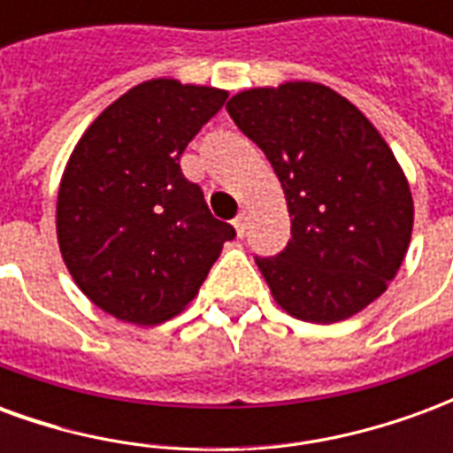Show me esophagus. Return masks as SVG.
Wrapping results in <instances>:
<instances>
[{"instance_id":"obj_1","label":"esophagus","mask_w":453,"mask_h":453,"mask_svg":"<svg viewBox=\"0 0 453 453\" xmlns=\"http://www.w3.org/2000/svg\"><path fill=\"white\" fill-rule=\"evenodd\" d=\"M247 211H240V213H237V218L235 220H233V226H235V230H237V235L242 237L245 235V230H247Z\"/></svg>"}]
</instances>
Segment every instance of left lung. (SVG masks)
Listing matches in <instances>:
<instances>
[{
  "label": "left lung",
  "mask_w": 453,
  "mask_h": 453,
  "mask_svg": "<svg viewBox=\"0 0 453 453\" xmlns=\"http://www.w3.org/2000/svg\"><path fill=\"white\" fill-rule=\"evenodd\" d=\"M226 109L284 188L291 240L281 255L257 257L276 303L318 325L364 311L398 274L412 237V194L388 142L318 82L245 89Z\"/></svg>",
  "instance_id": "8db88e82"
}]
</instances>
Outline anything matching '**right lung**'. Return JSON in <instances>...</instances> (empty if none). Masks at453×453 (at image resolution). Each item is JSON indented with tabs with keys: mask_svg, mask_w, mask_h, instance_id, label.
Returning <instances> with one entry per match:
<instances>
[{
	"mask_svg": "<svg viewBox=\"0 0 453 453\" xmlns=\"http://www.w3.org/2000/svg\"><path fill=\"white\" fill-rule=\"evenodd\" d=\"M226 89L150 80L106 106L60 179L58 245L74 284L116 320L157 325L184 311L235 227L211 216L179 157Z\"/></svg>",
	"mask_w": 453,
	"mask_h": 453,
	"instance_id": "obj_1",
	"label": "right lung"
}]
</instances>
